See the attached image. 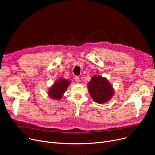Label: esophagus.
Wrapping results in <instances>:
<instances>
[{
  "label": "esophagus",
  "instance_id": "1",
  "mask_svg": "<svg viewBox=\"0 0 155 155\" xmlns=\"http://www.w3.org/2000/svg\"><path fill=\"white\" fill-rule=\"evenodd\" d=\"M75 78V81H76V82H80V78L78 77V76H76V77H75V78Z\"/></svg>",
  "mask_w": 155,
  "mask_h": 155
}]
</instances>
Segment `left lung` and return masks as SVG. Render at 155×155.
I'll return each mask as SVG.
<instances>
[{
    "instance_id": "obj_1",
    "label": "left lung",
    "mask_w": 155,
    "mask_h": 155,
    "mask_svg": "<svg viewBox=\"0 0 155 155\" xmlns=\"http://www.w3.org/2000/svg\"><path fill=\"white\" fill-rule=\"evenodd\" d=\"M88 90L94 101L103 104L109 101L113 95L112 85L106 78L94 76L88 84Z\"/></svg>"
}]
</instances>
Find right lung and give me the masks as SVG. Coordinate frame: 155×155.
Wrapping results in <instances>:
<instances>
[{
  "label": "right lung",
  "instance_id": "add662e5",
  "mask_svg": "<svg viewBox=\"0 0 155 155\" xmlns=\"http://www.w3.org/2000/svg\"><path fill=\"white\" fill-rule=\"evenodd\" d=\"M70 85L69 80L61 78L55 82L48 92L50 97L54 99H60Z\"/></svg>",
  "mask_w": 155,
  "mask_h": 155
}]
</instances>
